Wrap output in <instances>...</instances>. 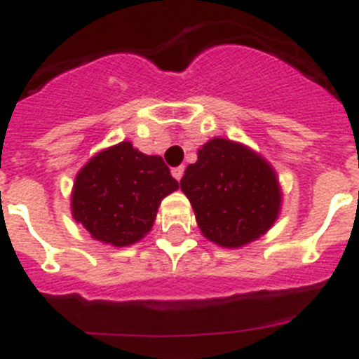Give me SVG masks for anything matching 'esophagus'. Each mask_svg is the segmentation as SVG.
Instances as JSON below:
<instances>
[{
  "label": "esophagus",
  "instance_id": "esophagus-1",
  "mask_svg": "<svg viewBox=\"0 0 359 359\" xmlns=\"http://www.w3.org/2000/svg\"><path fill=\"white\" fill-rule=\"evenodd\" d=\"M183 172H185V167H183V165H180V167H174L172 169V176L176 177L177 182H180V180L183 177Z\"/></svg>",
  "mask_w": 359,
  "mask_h": 359
}]
</instances>
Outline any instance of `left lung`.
<instances>
[{
	"label": "left lung",
	"instance_id": "obj_1",
	"mask_svg": "<svg viewBox=\"0 0 359 359\" xmlns=\"http://www.w3.org/2000/svg\"><path fill=\"white\" fill-rule=\"evenodd\" d=\"M182 190L203 236L224 248H239L269 230L280 208L273 169L236 142L214 138L198 151L183 174Z\"/></svg>",
	"mask_w": 359,
	"mask_h": 359
}]
</instances>
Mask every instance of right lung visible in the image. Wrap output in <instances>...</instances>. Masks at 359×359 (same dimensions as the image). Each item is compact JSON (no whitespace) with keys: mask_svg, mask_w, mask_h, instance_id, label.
Returning a JSON list of instances; mask_svg holds the SVG:
<instances>
[{"mask_svg":"<svg viewBox=\"0 0 359 359\" xmlns=\"http://www.w3.org/2000/svg\"><path fill=\"white\" fill-rule=\"evenodd\" d=\"M177 189L160 156L122 142L91 158L77 174L72 212L91 237L128 246L151 230L161 199Z\"/></svg>","mask_w":359,"mask_h":359,"instance_id":"right-lung-1","label":"right lung"}]
</instances>
